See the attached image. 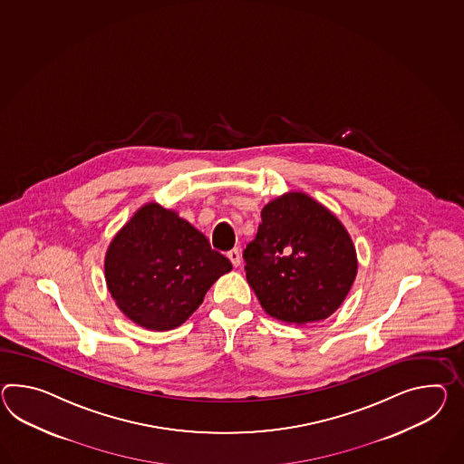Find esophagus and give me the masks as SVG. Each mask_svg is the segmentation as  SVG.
<instances>
[{"mask_svg": "<svg viewBox=\"0 0 464 464\" xmlns=\"http://www.w3.org/2000/svg\"><path fill=\"white\" fill-rule=\"evenodd\" d=\"M229 261L233 263V266H239V263H241V255H239V249L233 248L231 251H227V255Z\"/></svg>", "mask_w": 464, "mask_h": 464, "instance_id": "1", "label": "esophagus"}]
</instances>
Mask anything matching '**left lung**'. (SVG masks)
I'll return each mask as SVG.
<instances>
[{"label":"left lung","mask_w":464,"mask_h":464,"mask_svg":"<svg viewBox=\"0 0 464 464\" xmlns=\"http://www.w3.org/2000/svg\"><path fill=\"white\" fill-rule=\"evenodd\" d=\"M243 258L263 310L288 325L332 315L351 292L359 266L339 218L302 191L265 204L258 233Z\"/></svg>","instance_id":"obj_1"}]
</instances>
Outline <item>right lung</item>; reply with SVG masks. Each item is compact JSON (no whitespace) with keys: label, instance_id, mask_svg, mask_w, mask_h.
Returning a JSON list of instances; mask_svg holds the SVG:
<instances>
[{"label":"right lung","instance_id":"right-lung-1","mask_svg":"<svg viewBox=\"0 0 464 464\" xmlns=\"http://www.w3.org/2000/svg\"><path fill=\"white\" fill-rule=\"evenodd\" d=\"M231 261L174 209L140 206L112 237L105 283L115 305L139 327L166 332L182 325L203 304Z\"/></svg>","mask_w":464,"mask_h":464}]
</instances>
